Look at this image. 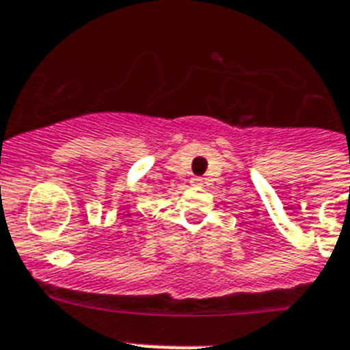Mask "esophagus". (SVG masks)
<instances>
[{"label": "esophagus", "instance_id": "34e87169", "mask_svg": "<svg viewBox=\"0 0 350 350\" xmlns=\"http://www.w3.org/2000/svg\"><path fill=\"white\" fill-rule=\"evenodd\" d=\"M191 182H193V184H195V186H200V184H202V178L196 177V178H193V180H191Z\"/></svg>", "mask_w": 350, "mask_h": 350}]
</instances>
